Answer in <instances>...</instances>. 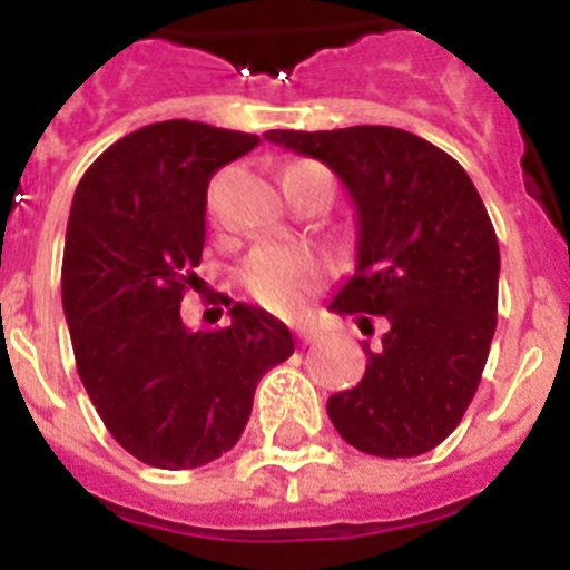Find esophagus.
I'll list each match as a JSON object with an SVG mask.
<instances>
[{"instance_id": "esophagus-1", "label": "esophagus", "mask_w": 570, "mask_h": 570, "mask_svg": "<svg viewBox=\"0 0 570 570\" xmlns=\"http://www.w3.org/2000/svg\"><path fill=\"white\" fill-rule=\"evenodd\" d=\"M316 336H320V331H316V328H296V340H299L302 345H311Z\"/></svg>"}]
</instances>
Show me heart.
<instances>
[{
  "label": "heart",
  "instance_id": "heart-1",
  "mask_svg": "<svg viewBox=\"0 0 570 570\" xmlns=\"http://www.w3.org/2000/svg\"><path fill=\"white\" fill-rule=\"evenodd\" d=\"M325 276L328 259L305 245H262L239 268L245 291L276 314H296L320 291Z\"/></svg>",
  "mask_w": 570,
  "mask_h": 570
}]
</instances>
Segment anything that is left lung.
Listing matches in <instances>:
<instances>
[{
	"label": "left lung",
	"mask_w": 570,
	"mask_h": 570,
	"mask_svg": "<svg viewBox=\"0 0 570 570\" xmlns=\"http://www.w3.org/2000/svg\"><path fill=\"white\" fill-rule=\"evenodd\" d=\"M265 139L328 165L356 205V274L328 308L385 322L365 376L328 400L347 445L371 456H420L471 405L493 331L500 245L454 156L387 125L268 130Z\"/></svg>",
	"instance_id": "left-lung-1"
}]
</instances>
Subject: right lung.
<instances>
[{"label": "right lung", "mask_w": 570, "mask_h": 570, "mask_svg": "<svg viewBox=\"0 0 570 570\" xmlns=\"http://www.w3.org/2000/svg\"><path fill=\"white\" fill-rule=\"evenodd\" d=\"M259 136L190 119L145 125L85 170L70 205L62 308L77 371L105 428L145 465L199 468L248 425L265 371L294 336L262 308L188 331L179 305L199 285L210 176Z\"/></svg>", "instance_id": "right-lung-1"}]
</instances>
